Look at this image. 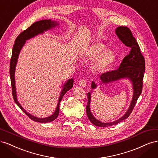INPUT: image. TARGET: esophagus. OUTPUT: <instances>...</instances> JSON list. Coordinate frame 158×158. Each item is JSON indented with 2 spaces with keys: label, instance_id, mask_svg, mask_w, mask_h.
Returning <instances> with one entry per match:
<instances>
[{
  "label": "esophagus",
  "instance_id": "1",
  "mask_svg": "<svg viewBox=\"0 0 158 158\" xmlns=\"http://www.w3.org/2000/svg\"><path fill=\"white\" fill-rule=\"evenodd\" d=\"M78 84H79V85H80V86L85 87V85H86V82H85V81L84 80L82 79V80L79 81Z\"/></svg>",
  "mask_w": 158,
  "mask_h": 158
}]
</instances>
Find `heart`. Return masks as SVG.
<instances>
[{"instance_id":"1","label":"heart","mask_w":158,"mask_h":158,"mask_svg":"<svg viewBox=\"0 0 158 158\" xmlns=\"http://www.w3.org/2000/svg\"><path fill=\"white\" fill-rule=\"evenodd\" d=\"M84 56L88 59H94L92 69L95 73H102L106 72L115 60V55L101 42L95 41L89 45L84 51Z\"/></svg>"}]
</instances>
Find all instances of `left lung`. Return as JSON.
<instances>
[{"instance_id": "1", "label": "left lung", "mask_w": 158, "mask_h": 158, "mask_svg": "<svg viewBox=\"0 0 158 158\" xmlns=\"http://www.w3.org/2000/svg\"><path fill=\"white\" fill-rule=\"evenodd\" d=\"M116 34L124 44L131 49L129 53L123 59L118 69L111 71H108L100 76L101 82L107 84L121 78H127L130 79L133 85V97L127 113L118 120L111 123H102L95 118L90 111L91 93L88 95V104L86 106V113L90 122L93 125L100 127H107L117 125L118 123L128 118L132 113L137 99L140 95L142 91L143 78L145 73V60L140 52V48L132 33L127 27L120 26L117 27ZM98 86L95 82H92V88L95 89Z\"/></svg>"}]
</instances>
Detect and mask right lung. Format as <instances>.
Masks as SVG:
<instances>
[{
  "mask_svg": "<svg viewBox=\"0 0 158 158\" xmlns=\"http://www.w3.org/2000/svg\"><path fill=\"white\" fill-rule=\"evenodd\" d=\"M58 25H59L58 23L55 21H51V20H40V21L33 23L30 27H28L26 30L23 31L20 34L16 37V39L15 40V44H14L13 46L12 53V56L10 59V80H11L12 96H13L14 102H15V103L17 104V106L22 110L23 113H24L30 119H31V120H33V121L39 122L41 123L51 122L52 121H54L55 119L58 117L59 113L60 102H61V100L63 99L65 93L67 92V91H69L70 89L73 88V83H74L73 78L69 79L67 82L63 85V88L60 92L58 104H57V106L55 113L52 114V115L48 117L37 118L36 117L31 115V114L28 113L18 102L17 96H16V86H15V79H14V73H15L16 66L19 53H20L22 47L25 44L26 41L30 39L31 37H33L38 34H40V33H44V31L50 30L51 28L54 27L55 26H58Z\"/></svg>",
  "mask_w": 158,
  "mask_h": 158,
  "instance_id": "right-lung-1",
  "label": "right lung"
}]
</instances>
